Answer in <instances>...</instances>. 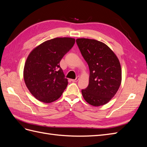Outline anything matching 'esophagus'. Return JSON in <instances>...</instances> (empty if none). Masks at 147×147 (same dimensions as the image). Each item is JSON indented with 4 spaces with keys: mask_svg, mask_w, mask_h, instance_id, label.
<instances>
[{
    "mask_svg": "<svg viewBox=\"0 0 147 147\" xmlns=\"http://www.w3.org/2000/svg\"><path fill=\"white\" fill-rule=\"evenodd\" d=\"M79 79H80V77L78 76V77H77V78L75 79H72L71 80H72V82H77Z\"/></svg>",
    "mask_w": 147,
    "mask_h": 147,
    "instance_id": "1",
    "label": "esophagus"
}]
</instances>
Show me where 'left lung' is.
I'll return each instance as SVG.
<instances>
[{
	"label": "left lung",
	"mask_w": 147,
	"mask_h": 147,
	"mask_svg": "<svg viewBox=\"0 0 147 147\" xmlns=\"http://www.w3.org/2000/svg\"><path fill=\"white\" fill-rule=\"evenodd\" d=\"M77 45L90 69L88 87L82 90L88 104L105 105L116 94L121 83V68L117 56L105 43L94 39L77 38Z\"/></svg>",
	"instance_id": "1"
}]
</instances>
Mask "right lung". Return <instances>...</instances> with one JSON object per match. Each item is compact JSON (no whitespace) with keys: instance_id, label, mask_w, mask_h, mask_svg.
I'll list each match as a JSON object with an SVG mask.
<instances>
[{"instance_id":"right-lung-1","label":"right lung","mask_w":147,"mask_h":147,"mask_svg":"<svg viewBox=\"0 0 147 147\" xmlns=\"http://www.w3.org/2000/svg\"><path fill=\"white\" fill-rule=\"evenodd\" d=\"M75 40L57 37L44 42L30 53L24 68L26 85L35 98L44 103L58 99L68 84L59 63Z\"/></svg>"}]
</instances>
